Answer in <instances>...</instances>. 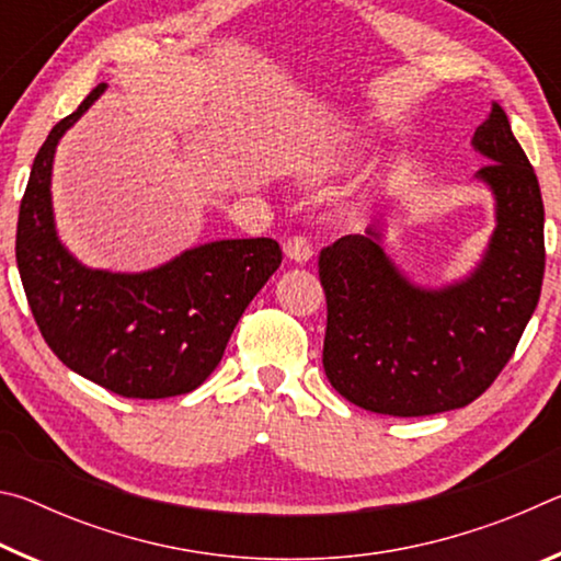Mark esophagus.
I'll return each mask as SVG.
<instances>
[{
	"label": "esophagus",
	"instance_id": "34e87169",
	"mask_svg": "<svg viewBox=\"0 0 561 561\" xmlns=\"http://www.w3.org/2000/svg\"><path fill=\"white\" fill-rule=\"evenodd\" d=\"M311 244L304 240V237H291V240L284 242V257L294 264H307L311 260Z\"/></svg>",
	"mask_w": 561,
	"mask_h": 561
}]
</instances>
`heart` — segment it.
I'll return each instance as SVG.
<instances>
[{
	"label": "heart",
	"instance_id": "heart-1",
	"mask_svg": "<svg viewBox=\"0 0 561 561\" xmlns=\"http://www.w3.org/2000/svg\"><path fill=\"white\" fill-rule=\"evenodd\" d=\"M364 158L360 140L351 136H331L294 150L287 160V173L294 183L314 187L354 170Z\"/></svg>",
	"mask_w": 561,
	"mask_h": 561
}]
</instances>
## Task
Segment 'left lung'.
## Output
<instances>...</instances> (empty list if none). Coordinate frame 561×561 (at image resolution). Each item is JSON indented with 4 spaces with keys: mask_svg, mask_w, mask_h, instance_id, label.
I'll use <instances>...</instances> for the list:
<instances>
[{
    "mask_svg": "<svg viewBox=\"0 0 561 561\" xmlns=\"http://www.w3.org/2000/svg\"><path fill=\"white\" fill-rule=\"evenodd\" d=\"M495 230L474 267L443 287L408 277L368 225L319 257L327 291L324 371L358 408L433 415L472 403L515 354L545 279V205L535 170L495 101L472 136Z\"/></svg>",
    "mask_w": 561,
    "mask_h": 561,
    "instance_id": "8db88e82",
    "label": "left lung"
}]
</instances>
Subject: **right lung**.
Returning a JSON list of instances; mask_svg holds the SVG:
<instances>
[{
  "mask_svg": "<svg viewBox=\"0 0 561 561\" xmlns=\"http://www.w3.org/2000/svg\"><path fill=\"white\" fill-rule=\"evenodd\" d=\"M106 89L99 83L56 123L34 158L19 205V277L44 341L73 374L126 398L190 393L220 364L282 250L270 237L215 240L144 272L96 270L76 257L56 230L54 156Z\"/></svg>",
  "mask_w": 561,
  "mask_h": 561,
  "instance_id": "add662e5",
  "label": "right lung"
}]
</instances>
